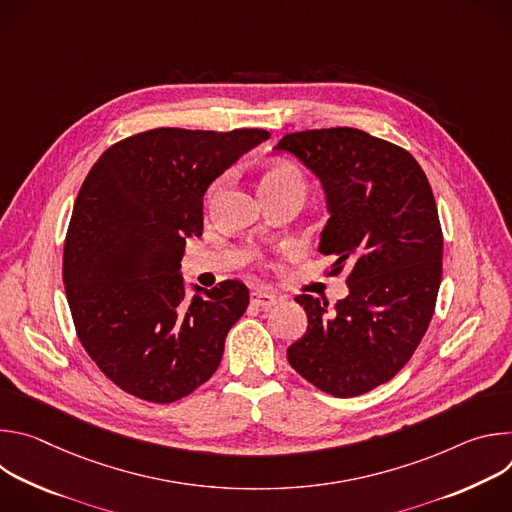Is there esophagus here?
I'll return each mask as SVG.
<instances>
[{
    "mask_svg": "<svg viewBox=\"0 0 512 512\" xmlns=\"http://www.w3.org/2000/svg\"><path fill=\"white\" fill-rule=\"evenodd\" d=\"M275 296H271V294H267V291H253L251 294V304L255 306V308H271V306H275Z\"/></svg>",
    "mask_w": 512,
    "mask_h": 512,
    "instance_id": "obj_1",
    "label": "esophagus"
}]
</instances>
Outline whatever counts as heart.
I'll return each instance as SVG.
<instances>
[{
	"label": "heart",
	"instance_id": "heart-1",
	"mask_svg": "<svg viewBox=\"0 0 512 512\" xmlns=\"http://www.w3.org/2000/svg\"><path fill=\"white\" fill-rule=\"evenodd\" d=\"M259 188H261L263 196L265 194H302V196H306L308 182L296 166L277 162L263 170ZM218 190H221V180L212 182V186L206 190V202H210Z\"/></svg>",
	"mask_w": 512,
	"mask_h": 512
}]
</instances>
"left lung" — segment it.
<instances>
[{
    "label": "left lung",
    "mask_w": 512,
    "mask_h": 512,
    "mask_svg": "<svg viewBox=\"0 0 512 512\" xmlns=\"http://www.w3.org/2000/svg\"><path fill=\"white\" fill-rule=\"evenodd\" d=\"M279 152L300 158L324 184L330 221L320 251L328 275L348 267V298L298 296L306 334L287 360L332 397L391 381L419 346L442 281L444 235L429 180L399 145L352 127L287 133Z\"/></svg>",
    "instance_id": "8db88e82"
}]
</instances>
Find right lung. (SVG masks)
Returning a JSON list of instances; mask_svg holds the SVG:
<instances>
[{
	"mask_svg": "<svg viewBox=\"0 0 512 512\" xmlns=\"http://www.w3.org/2000/svg\"><path fill=\"white\" fill-rule=\"evenodd\" d=\"M267 137L150 129L113 143L87 174L64 239V291L83 348L125 393L174 403L221 364L249 289L227 279L186 300L180 261L186 237L202 235L210 182Z\"/></svg>",
	"mask_w": 512,
	"mask_h": 512,
	"instance_id": "right-lung-1",
	"label": "right lung"
}]
</instances>
